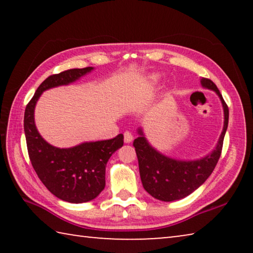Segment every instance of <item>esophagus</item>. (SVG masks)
<instances>
[{
    "label": "esophagus",
    "instance_id": "obj_1",
    "mask_svg": "<svg viewBox=\"0 0 253 253\" xmlns=\"http://www.w3.org/2000/svg\"><path fill=\"white\" fill-rule=\"evenodd\" d=\"M131 140H132L131 132L130 131H125V132H124V142H125L126 144H128V143H130Z\"/></svg>",
    "mask_w": 253,
    "mask_h": 253
}]
</instances>
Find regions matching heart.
I'll list each match as a JSON object with an SVG mask.
<instances>
[{
	"instance_id": "heart-1",
	"label": "heart",
	"mask_w": 253,
	"mask_h": 253,
	"mask_svg": "<svg viewBox=\"0 0 253 253\" xmlns=\"http://www.w3.org/2000/svg\"><path fill=\"white\" fill-rule=\"evenodd\" d=\"M153 79H156V77H153Z\"/></svg>"
}]
</instances>
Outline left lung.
<instances>
[{
    "instance_id": "8db88e82",
    "label": "left lung",
    "mask_w": 253,
    "mask_h": 253,
    "mask_svg": "<svg viewBox=\"0 0 253 253\" xmlns=\"http://www.w3.org/2000/svg\"><path fill=\"white\" fill-rule=\"evenodd\" d=\"M201 84L216 92L224 110L223 130L215 149L211 154L196 161L174 160L153 148L144 137L140 128L138 129L139 137H137L132 144L138 158L139 174L144 188L153 198L164 202L181 200L193 193L212 174L221 156L229 123V108L212 80L202 78Z\"/></svg>"
}]
</instances>
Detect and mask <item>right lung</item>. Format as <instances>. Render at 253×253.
I'll use <instances>...</instances> for the list:
<instances>
[{
    "label": "right lung",
    "mask_w": 253,
    "mask_h": 253,
    "mask_svg": "<svg viewBox=\"0 0 253 253\" xmlns=\"http://www.w3.org/2000/svg\"><path fill=\"white\" fill-rule=\"evenodd\" d=\"M93 69H70L46 78L37 89L24 113V132L30 161L44 186L58 199L70 203L91 201L106 185V165L110 156L124 145L123 134L113 139L54 147L42 138L34 124V108L41 93L50 88L69 84Z\"/></svg>",
    "instance_id": "1"
}]
</instances>
